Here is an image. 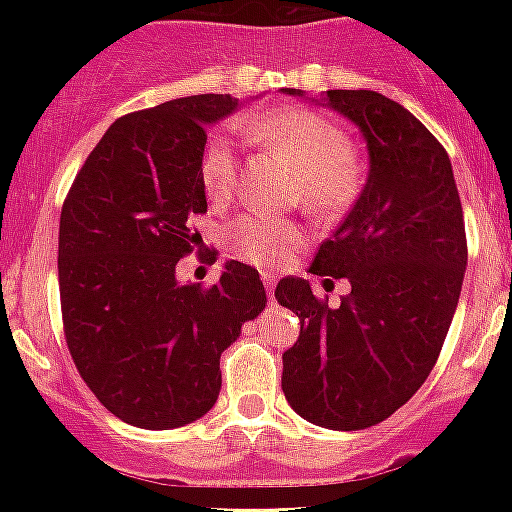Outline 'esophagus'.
Segmentation results:
<instances>
[{"label":"esophagus","instance_id":"esophagus-1","mask_svg":"<svg viewBox=\"0 0 512 512\" xmlns=\"http://www.w3.org/2000/svg\"><path fill=\"white\" fill-rule=\"evenodd\" d=\"M263 284L268 289V297H273V287H276V273H263Z\"/></svg>","mask_w":512,"mask_h":512}]
</instances>
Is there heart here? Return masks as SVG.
Returning <instances> with one entry per match:
<instances>
[{"label": "heart", "mask_w": 512, "mask_h": 512, "mask_svg": "<svg viewBox=\"0 0 512 512\" xmlns=\"http://www.w3.org/2000/svg\"><path fill=\"white\" fill-rule=\"evenodd\" d=\"M249 138L279 151L297 170L295 193L316 215H335L356 199L358 162L348 132L308 108H281L241 116ZM201 183L212 201H228L239 183V156L228 135H212L201 154ZM303 228L289 217L247 212L231 228L233 252L257 265L276 268L303 247Z\"/></svg>", "instance_id": "b5f03b06"}]
</instances>
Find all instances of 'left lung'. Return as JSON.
Segmentation results:
<instances>
[{
	"mask_svg": "<svg viewBox=\"0 0 512 512\" xmlns=\"http://www.w3.org/2000/svg\"><path fill=\"white\" fill-rule=\"evenodd\" d=\"M316 103L361 130L369 175L311 265L348 279L350 295L329 308L311 281L287 276L276 287L300 319L281 356V390L313 425L364 430L404 406L436 366L468 265L465 220L449 156L404 106L372 90H327Z\"/></svg>",
	"mask_w": 512,
	"mask_h": 512,
	"instance_id": "8db88e82",
	"label": "left lung"
}]
</instances>
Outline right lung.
Returning <instances> with one entry per match:
<instances>
[{
  "mask_svg": "<svg viewBox=\"0 0 512 512\" xmlns=\"http://www.w3.org/2000/svg\"><path fill=\"white\" fill-rule=\"evenodd\" d=\"M239 108L191 95L116 119L60 212L63 329L87 388L122 422L183 428L220 396V353L268 297L252 265L228 260L215 287L177 281L207 212V127Z\"/></svg>",
  "mask_w": 512,
  "mask_h": 512,
  "instance_id": "1",
  "label": "right lung"
}]
</instances>
